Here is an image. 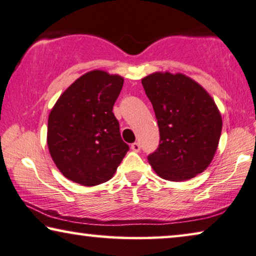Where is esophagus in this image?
Returning <instances> with one entry per match:
<instances>
[{"label": "esophagus", "mask_w": 256, "mask_h": 256, "mask_svg": "<svg viewBox=\"0 0 256 256\" xmlns=\"http://www.w3.org/2000/svg\"><path fill=\"white\" fill-rule=\"evenodd\" d=\"M130 148H132V151H135V152H140V143H138V142L132 143Z\"/></svg>", "instance_id": "esophagus-1"}]
</instances>
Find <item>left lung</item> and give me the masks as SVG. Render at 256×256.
<instances>
[{
  "label": "left lung",
  "mask_w": 256,
  "mask_h": 256,
  "mask_svg": "<svg viewBox=\"0 0 256 256\" xmlns=\"http://www.w3.org/2000/svg\"><path fill=\"white\" fill-rule=\"evenodd\" d=\"M152 104L160 140L148 160L170 181L192 179L208 168L222 132V116L214 99L182 74L154 72L142 80Z\"/></svg>",
  "instance_id": "left-lung-1"
}]
</instances>
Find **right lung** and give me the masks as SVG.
Returning <instances> with one entry per match:
<instances>
[{
	"instance_id": "obj_1",
	"label": "right lung",
	"mask_w": 256,
	"mask_h": 256,
	"mask_svg": "<svg viewBox=\"0 0 256 256\" xmlns=\"http://www.w3.org/2000/svg\"><path fill=\"white\" fill-rule=\"evenodd\" d=\"M124 78L92 70L60 96L48 116L47 146L66 179L96 186L114 176L129 150L113 113Z\"/></svg>"
}]
</instances>
